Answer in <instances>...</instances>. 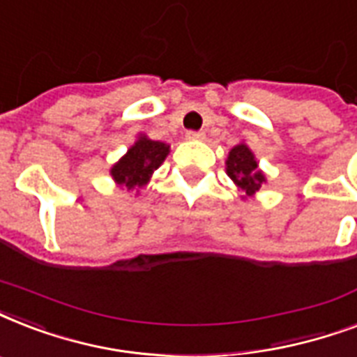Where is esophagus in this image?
I'll return each mask as SVG.
<instances>
[{"label": "esophagus", "mask_w": 357, "mask_h": 357, "mask_svg": "<svg viewBox=\"0 0 357 357\" xmlns=\"http://www.w3.org/2000/svg\"><path fill=\"white\" fill-rule=\"evenodd\" d=\"M204 137H206L204 131H189V133H187V139L189 140H202Z\"/></svg>", "instance_id": "34e87169"}]
</instances>
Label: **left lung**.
<instances>
[{"instance_id":"obj_1","label":"left lung","mask_w":357,"mask_h":357,"mask_svg":"<svg viewBox=\"0 0 357 357\" xmlns=\"http://www.w3.org/2000/svg\"><path fill=\"white\" fill-rule=\"evenodd\" d=\"M226 174L231 178L235 187L243 192V200L252 198L261 189V185L266 183L265 174L246 142H238L229 150L226 159Z\"/></svg>"}]
</instances>
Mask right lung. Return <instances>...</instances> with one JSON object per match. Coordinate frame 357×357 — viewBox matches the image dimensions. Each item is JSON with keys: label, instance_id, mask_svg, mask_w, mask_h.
<instances>
[{"label": "right lung", "instance_id": "right-lung-1", "mask_svg": "<svg viewBox=\"0 0 357 357\" xmlns=\"http://www.w3.org/2000/svg\"><path fill=\"white\" fill-rule=\"evenodd\" d=\"M170 153V144L161 140H151L148 135L140 133L133 146L114 162L109 174L119 187L128 190H139L150 183L151 174L161 167L162 161Z\"/></svg>", "mask_w": 357, "mask_h": 357}]
</instances>
